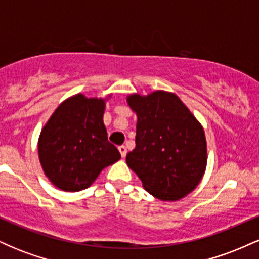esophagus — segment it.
<instances>
[{
	"mask_svg": "<svg viewBox=\"0 0 259 259\" xmlns=\"http://www.w3.org/2000/svg\"><path fill=\"white\" fill-rule=\"evenodd\" d=\"M118 150H119L121 157L124 158V157L126 156V147L125 146H119V147H118Z\"/></svg>",
	"mask_w": 259,
	"mask_h": 259,
	"instance_id": "obj_1",
	"label": "esophagus"
}]
</instances>
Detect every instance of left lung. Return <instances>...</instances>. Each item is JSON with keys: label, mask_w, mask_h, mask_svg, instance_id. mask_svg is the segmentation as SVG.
Segmentation results:
<instances>
[{"label": "left lung", "mask_w": 259, "mask_h": 259, "mask_svg": "<svg viewBox=\"0 0 259 259\" xmlns=\"http://www.w3.org/2000/svg\"><path fill=\"white\" fill-rule=\"evenodd\" d=\"M126 102L136 113V146L126 164L148 194L174 202L194 191L207 167L203 126L173 92L157 90Z\"/></svg>", "instance_id": "obj_1"}]
</instances>
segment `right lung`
Instances as JSON below:
<instances>
[{
  "instance_id": "add662e5",
  "label": "right lung",
  "mask_w": 259,
  "mask_h": 259,
  "mask_svg": "<svg viewBox=\"0 0 259 259\" xmlns=\"http://www.w3.org/2000/svg\"><path fill=\"white\" fill-rule=\"evenodd\" d=\"M76 94L64 100L38 136V159L45 175L59 190L88 189L101 171L120 159L103 124L106 101Z\"/></svg>"
}]
</instances>
